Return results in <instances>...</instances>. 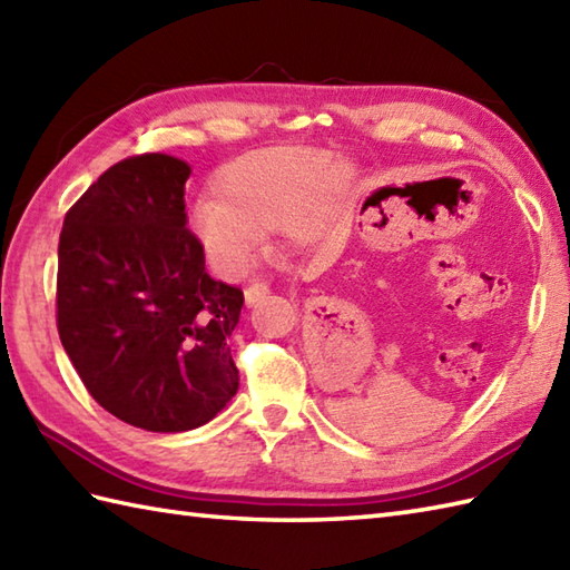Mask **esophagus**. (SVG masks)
Wrapping results in <instances>:
<instances>
[{"mask_svg": "<svg viewBox=\"0 0 570 570\" xmlns=\"http://www.w3.org/2000/svg\"><path fill=\"white\" fill-rule=\"evenodd\" d=\"M272 294V288H269V284H252V286H247L245 288V301H247V306H254V304H259L262 298H266Z\"/></svg>", "mask_w": 570, "mask_h": 570, "instance_id": "1", "label": "esophagus"}]
</instances>
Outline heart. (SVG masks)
I'll use <instances>...</instances> for the list:
<instances>
[{
    "label": "heart",
    "mask_w": 570,
    "mask_h": 570,
    "mask_svg": "<svg viewBox=\"0 0 570 570\" xmlns=\"http://www.w3.org/2000/svg\"><path fill=\"white\" fill-rule=\"evenodd\" d=\"M355 168L328 149L276 147L237 156L215 176V196L196 203L193 233L225 274L247 272L266 242V229L286 225L298 245L331 233L353 196Z\"/></svg>",
    "instance_id": "heart-1"
}]
</instances>
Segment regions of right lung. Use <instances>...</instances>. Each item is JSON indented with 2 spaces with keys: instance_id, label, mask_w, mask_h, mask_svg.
<instances>
[{
  "instance_id": "right-lung-1",
  "label": "right lung",
  "mask_w": 570,
  "mask_h": 570,
  "mask_svg": "<svg viewBox=\"0 0 570 570\" xmlns=\"http://www.w3.org/2000/svg\"><path fill=\"white\" fill-rule=\"evenodd\" d=\"M190 166L115 164L68 210L58 242V335L85 390L119 421L180 433L237 394L227 337L245 296L205 272L186 227Z\"/></svg>"
}]
</instances>
